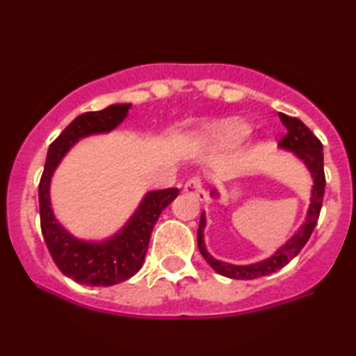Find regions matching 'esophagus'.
I'll return each instance as SVG.
<instances>
[{
  "label": "esophagus",
  "mask_w": 356,
  "mask_h": 356,
  "mask_svg": "<svg viewBox=\"0 0 356 356\" xmlns=\"http://www.w3.org/2000/svg\"><path fill=\"white\" fill-rule=\"evenodd\" d=\"M184 191L189 192V194H194L195 197H199L200 200L205 199V191H204L200 175H194V177H191L189 181L186 182V186H184Z\"/></svg>",
  "instance_id": "34e87169"
}]
</instances>
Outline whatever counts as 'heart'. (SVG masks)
<instances>
[{
  "instance_id": "obj_1",
  "label": "heart",
  "mask_w": 356,
  "mask_h": 356,
  "mask_svg": "<svg viewBox=\"0 0 356 356\" xmlns=\"http://www.w3.org/2000/svg\"><path fill=\"white\" fill-rule=\"evenodd\" d=\"M250 132V126L247 122L241 121V119H229V121L222 122L219 127H217V137L224 143L235 144L241 143V140L245 139Z\"/></svg>"
}]
</instances>
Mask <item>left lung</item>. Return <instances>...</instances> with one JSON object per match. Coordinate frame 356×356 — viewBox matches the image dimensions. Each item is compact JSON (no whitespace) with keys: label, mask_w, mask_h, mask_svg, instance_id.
I'll use <instances>...</instances> for the list:
<instances>
[{"label":"left lung","mask_w":356,"mask_h":356,"mask_svg":"<svg viewBox=\"0 0 356 356\" xmlns=\"http://www.w3.org/2000/svg\"><path fill=\"white\" fill-rule=\"evenodd\" d=\"M280 115V121L285 126V136L282 137V140L278 143L280 147L286 149V151H292L298 159L303 161V164L308 167L312 177H314V189H312V199H310V207H308L307 219L303 222V225L298 229V232L285 243L284 247H280L273 254L270 259L262 260V262L250 264V265H232L227 262H220V260L213 259L209 254L207 248H205L204 242V227H205V216L202 212L200 216V224L199 230H197V245H199L200 254L207 264L220 275L229 277V278H237V280H254V278L270 275V273L280 270L282 267H285L293 257L300 254V250L305 247V243L310 238L312 232H314L316 222H318L320 211H322L323 204V194H325V172H323V145L318 139L314 136L308 127L303 124L300 119L290 118L284 113H278ZM212 195L216 197L217 192L212 191Z\"/></svg>","instance_id":"obj_1"}]
</instances>
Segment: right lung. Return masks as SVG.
<instances>
[{"mask_svg": "<svg viewBox=\"0 0 356 356\" xmlns=\"http://www.w3.org/2000/svg\"><path fill=\"white\" fill-rule=\"evenodd\" d=\"M131 104H113L102 111L78 115L49 145L40 181L41 232L54 264L64 275L91 286H111L127 280L143 267L154 225L179 189L147 192L131 220L104 242H86L72 237L56 220L49 200L53 172L66 152L86 136L109 132L126 119Z\"/></svg>", "mask_w": 356, "mask_h": 356, "instance_id": "add662e5", "label": "right lung"}]
</instances>
